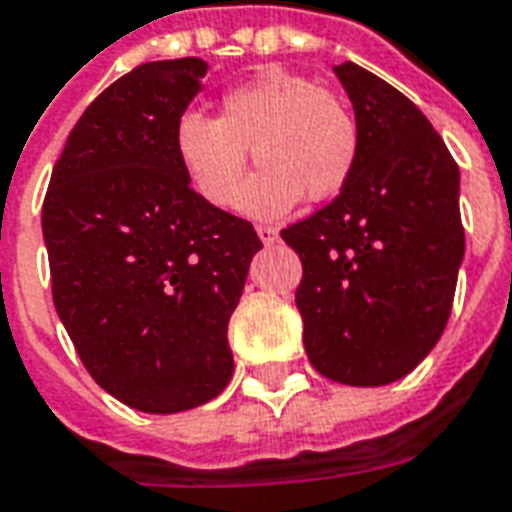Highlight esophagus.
<instances>
[{"label": "esophagus", "mask_w": 512, "mask_h": 512, "mask_svg": "<svg viewBox=\"0 0 512 512\" xmlns=\"http://www.w3.org/2000/svg\"><path fill=\"white\" fill-rule=\"evenodd\" d=\"M256 235H259L261 243L269 245V243H275V240H277V229L269 227V224H259V227H256Z\"/></svg>", "instance_id": "34e87169"}]
</instances>
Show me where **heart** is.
I'll return each mask as SVG.
<instances>
[{"label": "heart", "mask_w": 512, "mask_h": 512, "mask_svg": "<svg viewBox=\"0 0 512 512\" xmlns=\"http://www.w3.org/2000/svg\"><path fill=\"white\" fill-rule=\"evenodd\" d=\"M173 149L192 186L216 205L235 208L243 197L248 149L259 173L245 189L243 208L275 219L299 205L342 192L360 157V130L347 106L315 79L288 69H264L224 90L216 120L184 112Z\"/></svg>", "instance_id": "1"}]
</instances>
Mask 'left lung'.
<instances>
[{
	"instance_id": "1",
	"label": "left lung",
	"mask_w": 512,
	"mask_h": 512,
	"mask_svg": "<svg viewBox=\"0 0 512 512\" xmlns=\"http://www.w3.org/2000/svg\"><path fill=\"white\" fill-rule=\"evenodd\" d=\"M334 71L355 109L358 165L280 237L301 259L296 307L315 371L379 387L414 371L449 323L465 256L459 168L400 90L350 61Z\"/></svg>"
}]
</instances>
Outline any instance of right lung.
Instances as JSON below:
<instances>
[{
  "label": "right lung",
  "instance_id": "obj_1",
  "mask_svg": "<svg viewBox=\"0 0 512 512\" xmlns=\"http://www.w3.org/2000/svg\"><path fill=\"white\" fill-rule=\"evenodd\" d=\"M205 71L152 61L112 82L69 133L42 205L58 318L87 374L146 414L227 387V326L261 248L251 221L194 192L173 149Z\"/></svg>",
  "mask_w": 512,
  "mask_h": 512
}]
</instances>
